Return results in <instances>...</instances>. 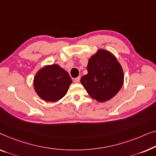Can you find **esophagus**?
<instances>
[{"label":"esophagus","instance_id":"obj_1","mask_svg":"<svg viewBox=\"0 0 156 156\" xmlns=\"http://www.w3.org/2000/svg\"><path fill=\"white\" fill-rule=\"evenodd\" d=\"M80 76H78V77H77L76 78L74 79V82L76 83H79V81H80Z\"/></svg>","mask_w":156,"mask_h":156}]
</instances>
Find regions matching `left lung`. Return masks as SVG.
<instances>
[{"label":"left lung","instance_id":"1","mask_svg":"<svg viewBox=\"0 0 156 156\" xmlns=\"http://www.w3.org/2000/svg\"><path fill=\"white\" fill-rule=\"evenodd\" d=\"M87 74L80 83L93 99L103 102L117 95L124 83L122 68L116 57L105 49H99L89 58Z\"/></svg>","mask_w":156,"mask_h":156}]
</instances>
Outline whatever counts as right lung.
I'll return each instance as SVG.
<instances>
[{
  "instance_id": "obj_1",
  "label": "right lung",
  "mask_w": 156,
  "mask_h": 156,
  "mask_svg": "<svg viewBox=\"0 0 156 156\" xmlns=\"http://www.w3.org/2000/svg\"><path fill=\"white\" fill-rule=\"evenodd\" d=\"M72 83L69 73L58 64L45 66L36 73L34 88L41 99L56 102L66 94Z\"/></svg>"
}]
</instances>
